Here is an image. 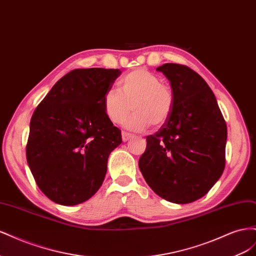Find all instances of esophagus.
<instances>
[{
    "instance_id": "1",
    "label": "esophagus",
    "mask_w": 256,
    "mask_h": 256,
    "mask_svg": "<svg viewBox=\"0 0 256 256\" xmlns=\"http://www.w3.org/2000/svg\"><path fill=\"white\" fill-rule=\"evenodd\" d=\"M131 138H132V134H127V132H122V142L129 141Z\"/></svg>"
}]
</instances>
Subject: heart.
Here are the masks:
<instances>
[{
  "label": "heart",
  "mask_w": 256,
  "mask_h": 256,
  "mask_svg": "<svg viewBox=\"0 0 256 256\" xmlns=\"http://www.w3.org/2000/svg\"><path fill=\"white\" fill-rule=\"evenodd\" d=\"M104 110L113 124H122L131 112L134 114L125 122L131 131H145L150 125L160 127L172 114L174 94L172 88L161 83L158 76L145 68H138L124 76L120 90L111 88L102 98Z\"/></svg>",
  "instance_id": "obj_1"
}]
</instances>
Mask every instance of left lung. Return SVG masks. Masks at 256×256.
Listing matches in <instances>:
<instances>
[{
	"mask_svg": "<svg viewBox=\"0 0 256 256\" xmlns=\"http://www.w3.org/2000/svg\"><path fill=\"white\" fill-rule=\"evenodd\" d=\"M171 84L172 114L146 138L138 168L152 190L176 204L204 196L226 166V124L212 90L187 66L166 63L157 68Z\"/></svg>",
	"mask_w": 256,
	"mask_h": 256,
	"instance_id": "8db88e82",
	"label": "left lung"
}]
</instances>
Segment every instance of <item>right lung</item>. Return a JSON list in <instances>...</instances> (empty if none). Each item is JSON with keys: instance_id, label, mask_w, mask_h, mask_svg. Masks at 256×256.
<instances>
[{"instance_id": "obj_1", "label": "right lung", "mask_w": 256, "mask_h": 256, "mask_svg": "<svg viewBox=\"0 0 256 256\" xmlns=\"http://www.w3.org/2000/svg\"><path fill=\"white\" fill-rule=\"evenodd\" d=\"M120 74V69H74L34 111L26 160L37 186L54 203H83L102 187L108 158L122 143L102 98Z\"/></svg>"}]
</instances>
